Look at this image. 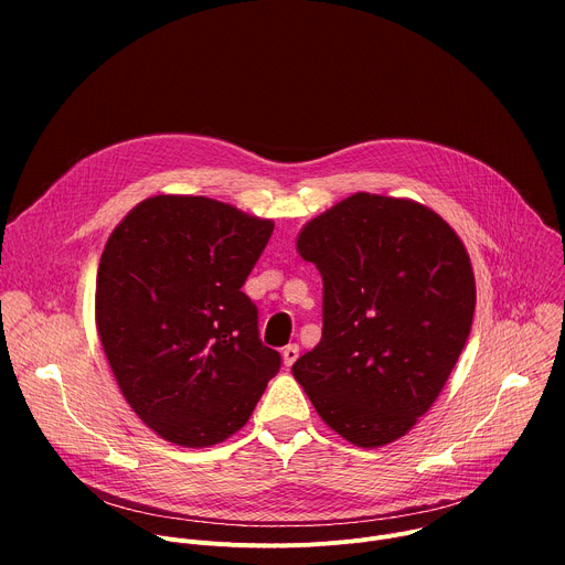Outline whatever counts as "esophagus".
Segmentation results:
<instances>
[{
  "label": "esophagus",
  "instance_id": "34e87169",
  "mask_svg": "<svg viewBox=\"0 0 565 565\" xmlns=\"http://www.w3.org/2000/svg\"><path fill=\"white\" fill-rule=\"evenodd\" d=\"M281 355H284V364H286V366H292L295 360L299 358V347H297V344H288Z\"/></svg>",
  "mask_w": 565,
  "mask_h": 565
}]
</instances>
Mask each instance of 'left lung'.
Instances as JSON below:
<instances>
[{
    "label": "left lung",
    "instance_id": "8db88e82",
    "mask_svg": "<svg viewBox=\"0 0 565 565\" xmlns=\"http://www.w3.org/2000/svg\"><path fill=\"white\" fill-rule=\"evenodd\" d=\"M297 253L324 281V329L295 380L349 443L397 440L429 412L471 331L462 241L420 203L358 192L306 223Z\"/></svg>",
    "mask_w": 565,
    "mask_h": 565
}]
</instances>
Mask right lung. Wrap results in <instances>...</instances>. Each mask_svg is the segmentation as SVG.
I'll return each mask as SVG.
<instances>
[{"instance_id":"obj_1","label":"right lung","mask_w":565,"mask_h":565,"mask_svg":"<svg viewBox=\"0 0 565 565\" xmlns=\"http://www.w3.org/2000/svg\"><path fill=\"white\" fill-rule=\"evenodd\" d=\"M275 230L205 196L158 194L111 232L96 279L98 335L136 416L181 447L248 423L281 355L241 290Z\"/></svg>"}]
</instances>
